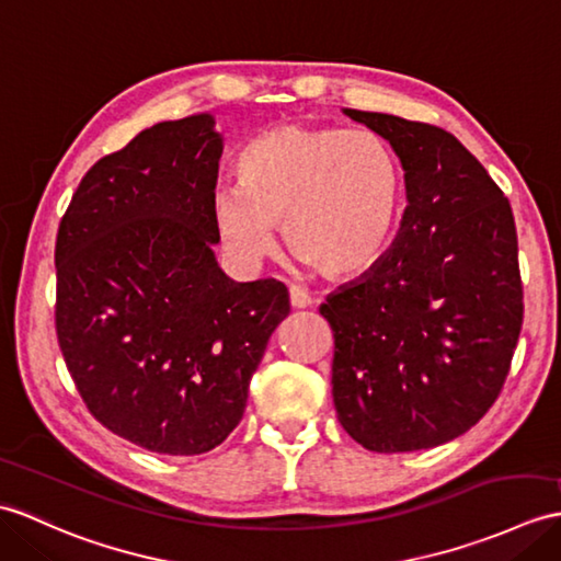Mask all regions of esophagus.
<instances>
[{
  "label": "esophagus",
  "mask_w": 561,
  "mask_h": 561,
  "mask_svg": "<svg viewBox=\"0 0 561 561\" xmlns=\"http://www.w3.org/2000/svg\"><path fill=\"white\" fill-rule=\"evenodd\" d=\"M289 301H291V308H298V310L312 306L310 294L304 291V289H298V286H291V289H289Z\"/></svg>",
  "instance_id": "esophagus-1"
}]
</instances>
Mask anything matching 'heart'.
<instances>
[{
  "instance_id": "1",
  "label": "heart",
  "mask_w": 561,
  "mask_h": 561,
  "mask_svg": "<svg viewBox=\"0 0 561 561\" xmlns=\"http://www.w3.org/2000/svg\"><path fill=\"white\" fill-rule=\"evenodd\" d=\"M403 179L389 142L368 128L282 124L237 154V188L215 193L227 251L257 265L277 251V225L296 257L330 277L373 267L394 237Z\"/></svg>"
}]
</instances>
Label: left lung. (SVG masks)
Masks as SVG:
<instances>
[{
  "label": "left lung",
  "mask_w": 561,
  "mask_h": 561,
  "mask_svg": "<svg viewBox=\"0 0 561 561\" xmlns=\"http://www.w3.org/2000/svg\"><path fill=\"white\" fill-rule=\"evenodd\" d=\"M403 169L392 245L320 306L334 334L336 419L370 451H419L463 435L497 399L524 322L512 205L451 134L344 110Z\"/></svg>",
  "instance_id": "1"
}]
</instances>
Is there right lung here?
<instances>
[{
	"label": "right lung",
	"instance_id": "add662e5",
	"mask_svg": "<svg viewBox=\"0 0 561 561\" xmlns=\"http://www.w3.org/2000/svg\"><path fill=\"white\" fill-rule=\"evenodd\" d=\"M221 148L207 112L146 128L88 169L57 233V336L78 392L114 435L169 457L229 437L289 316L282 282L217 265Z\"/></svg>",
	"mask_w": 561,
	"mask_h": 561
}]
</instances>
